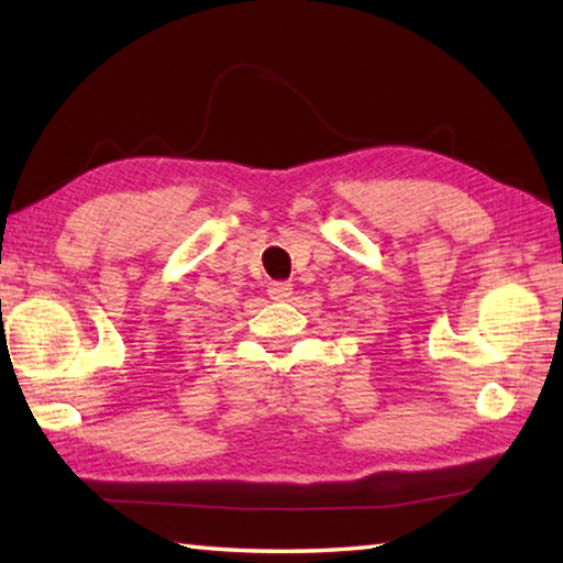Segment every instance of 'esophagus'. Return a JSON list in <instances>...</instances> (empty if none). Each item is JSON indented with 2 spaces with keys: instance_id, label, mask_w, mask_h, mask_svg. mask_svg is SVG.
<instances>
[{
  "instance_id": "esophagus-1",
  "label": "esophagus",
  "mask_w": 563,
  "mask_h": 563,
  "mask_svg": "<svg viewBox=\"0 0 563 563\" xmlns=\"http://www.w3.org/2000/svg\"><path fill=\"white\" fill-rule=\"evenodd\" d=\"M268 295L273 297V300H288V297L292 295V285L290 283H271Z\"/></svg>"
}]
</instances>
